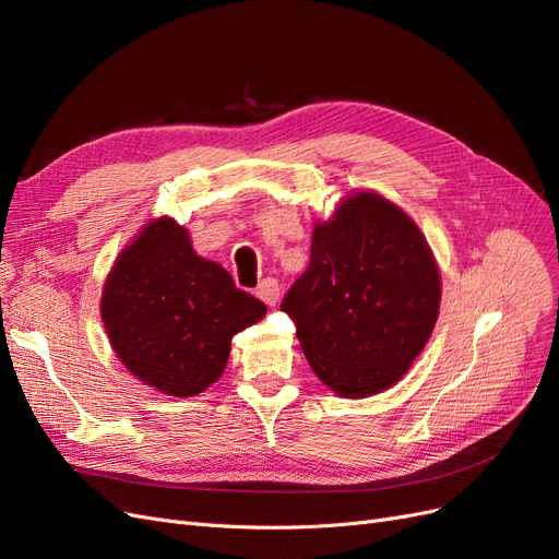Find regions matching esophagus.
I'll return each mask as SVG.
<instances>
[{
  "mask_svg": "<svg viewBox=\"0 0 559 559\" xmlns=\"http://www.w3.org/2000/svg\"><path fill=\"white\" fill-rule=\"evenodd\" d=\"M259 298L265 302L267 308H275L277 302H280V284H277V280H265L259 286Z\"/></svg>",
  "mask_w": 559,
  "mask_h": 559,
  "instance_id": "1",
  "label": "esophagus"
}]
</instances>
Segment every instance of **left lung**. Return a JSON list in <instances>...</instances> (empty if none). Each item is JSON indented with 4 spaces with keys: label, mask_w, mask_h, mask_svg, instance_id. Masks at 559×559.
<instances>
[{
    "label": "left lung",
    "mask_w": 559,
    "mask_h": 559,
    "mask_svg": "<svg viewBox=\"0 0 559 559\" xmlns=\"http://www.w3.org/2000/svg\"><path fill=\"white\" fill-rule=\"evenodd\" d=\"M314 376L333 394L394 386L441 310V270L425 233L376 191L341 200L312 230L310 265L282 300Z\"/></svg>",
    "instance_id": "left-lung-1"
}]
</instances>
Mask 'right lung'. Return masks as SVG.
<instances>
[{"label":"right lung","instance_id":"obj_1","mask_svg":"<svg viewBox=\"0 0 559 559\" xmlns=\"http://www.w3.org/2000/svg\"><path fill=\"white\" fill-rule=\"evenodd\" d=\"M267 308L216 261L198 257L173 216L142 226L118 253L99 314L128 373L167 396H195L222 378L230 337Z\"/></svg>","mask_w":559,"mask_h":559}]
</instances>
